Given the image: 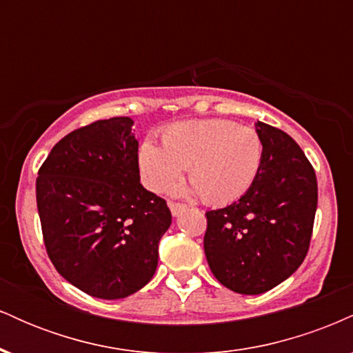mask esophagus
Wrapping results in <instances>:
<instances>
[{"mask_svg": "<svg viewBox=\"0 0 353 353\" xmlns=\"http://www.w3.org/2000/svg\"><path fill=\"white\" fill-rule=\"evenodd\" d=\"M169 209H171V212H172V216L176 217V216H179L181 212H184L185 209H188V205L185 204H181V202H169Z\"/></svg>", "mask_w": 353, "mask_h": 353, "instance_id": "1", "label": "esophagus"}]
</instances>
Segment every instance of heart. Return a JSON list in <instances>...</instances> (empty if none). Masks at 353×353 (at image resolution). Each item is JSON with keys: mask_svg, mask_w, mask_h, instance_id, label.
Wrapping results in <instances>:
<instances>
[{"mask_svg": "<svg viewBox=\"0 0 353 353\" xmlns=\"http://www.w3.org/2000/svg\"><path fill=\"white\" fill-rule=\"evenodd\" d=\"M163 148L144 141L139 148L141 174L152 192H163L188 168L190 188L212 205L239 199L254 184L262 165L264 145L257 131L228 119L188 121L169 125Z\"/></svg>", "mask_w": 353, "mask_h": 353, "instance_id": "heart-1", "label": "heart"}]
</instances>
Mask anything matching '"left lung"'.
<instances>
[{"mask_svg": "<svg viewBox=\"0 0 353 353\" xmlns=\"http://www.w3.org/2000/svg\"><path fill=\"white\" fill-rule=\"evenodd\" d=\"M264 145L254 184L228 208L209 210L204 252L214 277L237 294L257 295L289 279L309 252L317 177L287 132L257 121Z\"/></svg>", "mask_w": 353, "mask_h": 353, "instance_id": "1", "label": "left lung"}]
</instances>
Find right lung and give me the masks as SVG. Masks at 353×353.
I'll return each mask as SVG.
<instances>
[{
  "label": "right lung",
  "mask_w": 353,
  "mask_h": 353,
  "mask_svg": "<svg viewBox=\"0 0 353 353\" xmlns=\"http://www.w3.org/2000/svg\"><path fill=\"white\" fill-rule=\"evenodd\" d=\"M131 117L91 123L64 136L36 179L43 241L52 265L88 295L106 301L152 279L172 216L143 188Z\"/></svg>",
  "instance_id": "right-lung-1"
}]
</instances>
